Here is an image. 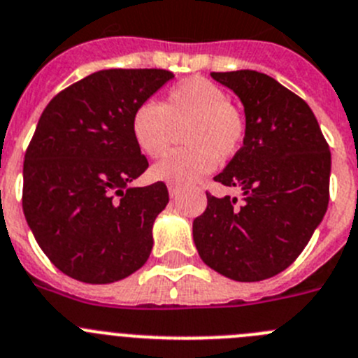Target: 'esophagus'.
Returning a JSON list of instances; mask_svg holds the SVG:
<instances>
[{"label": "esophagus", "mask_w": 358, "mask_h": 358, "mask_svg": "<svg viewBox=\"0 0 358 358\" xmlns=\"http://www.w3.org/2000/svg\"><path fill=\"white\" fill-rule=\"evenodd\" d=\"M169 193H170V196H172V199H177V196H179V193H181V188H177V186L170 185L169 186Z\"/></svg>", "instance_id": "esophagus-1"}]
</instances>
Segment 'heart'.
<instances>
[{
    "label": "heart",
    "instance_id": "b5f03b06",
    "mask_svg": "<svg viewBox=\"0 0 358 358\" xmlns=\"http://www.w3.org/2000/svg\"><path fill=\"white\" fill-rule=\"evenodd\" d=\"M182 127L188 147L170 152L152 166L154 179L188 186L211 172L220 159H229L245 142V119L229 103L218 85L206 78H186L166 92L162 104L145 101L131 117L136 147L149 157H159L170 145L173 127Z\"/></svg>",
    "mask_w": 358,
    "mask_h": 358
}]
</instances>
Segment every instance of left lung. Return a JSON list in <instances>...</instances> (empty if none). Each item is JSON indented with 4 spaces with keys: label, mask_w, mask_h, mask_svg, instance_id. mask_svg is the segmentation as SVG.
<instances>
[{
    "label": "left lung",
    "mask_w": 358,
    "mask_h": 358,
    "mask_svg": "<svg viewBox=\"0 0 358 358\" xmlns=\"http://www.w3.org/2000/svg\"><path fill=\"white\" fill-rule=\"evenodd\" d=\"M245 108V142L215 181L241 189L243 202L208 195L193 220L202 261L238 282L286 270L329 208L330 150L313 110L257 71L211 72Z\"/></svg>",
    "instance_id": "1"
}]
</instances>
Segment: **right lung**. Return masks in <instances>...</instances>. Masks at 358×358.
<instances>
[{"mask_svg": "<svg viewBox=\"0 0 358 358\" xmlns=\"http://www.w3.org/2000/svg\"><path fill=\"white\" fill-rule=\"evenodd\" d=\"M172 78L165 69H104L62 90L41 115L24 156L22 211L69 277L110 284L149 259L169 189L129 186L149 166L131 117Z\"/></svg>", "mask_w": 358, "mask_h": 358, "instance_id": "add662e5", "label": "right lung"}]
</instances>
